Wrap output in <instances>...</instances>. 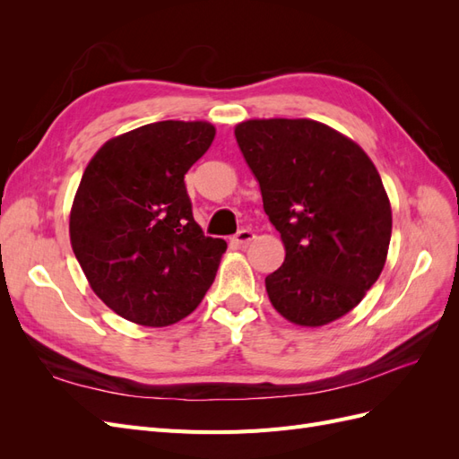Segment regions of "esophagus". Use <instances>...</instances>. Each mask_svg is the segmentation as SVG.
Instances as JSON below:
<instances>
[{"instance_id":"esophagus-1","label":"esophagus","mask_w":459,"mask_h":459,"mask_svg":"<svg viewBox=\"0 0 459 459\" xmlns=\"http://www.w3.org/2000/svg\"><path fill=\"white\" fill-rule=\"evenodd\" d=\"M253 239H255V233L251 230H239L231 238V243L233 245H247V243H251Z\"/></svg>"}]
</instances>
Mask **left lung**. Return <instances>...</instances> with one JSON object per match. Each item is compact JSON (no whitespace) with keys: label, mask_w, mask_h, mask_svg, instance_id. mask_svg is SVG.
Returning a JSON list of instances; mask_svg holds the SVG:
<instances>
[{"label":"left lung","mask_w":459,"mask_h":459,"mask_svg":"<svg viewBox=\"0 0 459 459\" xmlns=\"http://www.w3.org/2000/svg\"><path fill=\"white\" fill-rule=\"evenodd\" d=\"M235 140L285 245L281 268L266 277L273 308L304 327L351 312L377 281L391 243L377 169L349 137L308 118L247 120Z\"/></svg>","instance_id":"8db88e82"}]
</instances>
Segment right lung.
I'll use <instances>...</instances> for the list:
<instances>
[{"mask_svg":"<svg viewBox=\"0 0 459 459\" xmlns=\"http://www.w3.org/2000/svg\"><path fill=\"white\" fill-rule=\"evenodd\" d=\"M214 134L208 122L145 124L108 140L82 176L73 251L93 293L134 324L179 322L214 281L228 245L203 233L184 182Z\"/></svg>","mask_w":459,"mask_h":459,"instance_id":"add662e5","label":"right lung"}]
</instances>
